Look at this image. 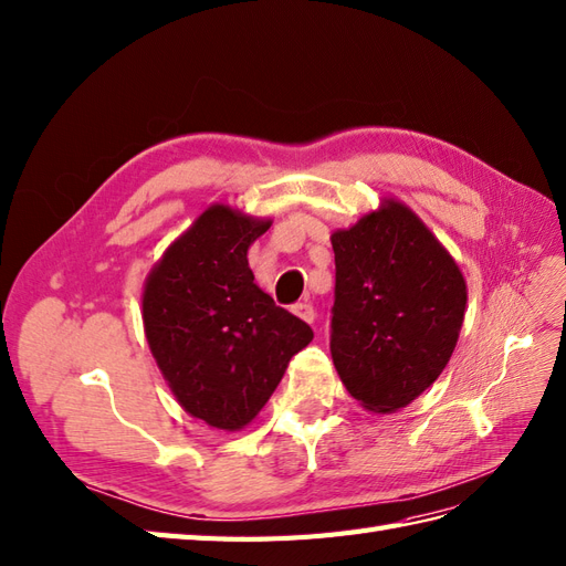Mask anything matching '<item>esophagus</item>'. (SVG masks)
I'll return each mask as SVG.
<instances>
[{
    "label": "esophagus",
    "mask_w": 566,
    "mask_h": 566,
    "mask_svg": "<svg viewBox=\"0 0 566 566\" xmlns=\"http://www.w3.org/2000/svg\"><path fill=\"white\" fill-rule=\"evenodd\" d=\"M292 313L298 315V318L306 321V323H313V321H315V311H313V306L308 304V301H301V304H294V306H292Z\"/></svg>",
    "instance_id": "34e87169"
}]
</instances>
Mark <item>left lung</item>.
<instances>
[{
	"label": "left lung",
	"instance_id": "8db88e82",
	"mask_svg": "<svg viewBox=\"0 0 566 566\" xmlns=\"http://www.w3.org/2000/svg\"><path fill=\"white\" fill-rule=\"evenodd\" d=\"M331 352L371 412H396L446 369L465 313L455 260L410 209L388 202L333 233Z\"/></svg>",
	"mask_w": 566,
	"mask_h": 566
}]
</instances>
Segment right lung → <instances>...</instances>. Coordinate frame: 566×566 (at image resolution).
<instances>
[{
    "label": "right lung",
    "mask_w": 566,
    "mask_h": 566,
    "mask_svg": "<svg viewBox=\"0 0 566 566\" xmlns=\"http://www.w3.org/2000/svg\"><path fill=\"white\" fill-rule=\"evenodd\" d=\"M270 229L214 205L168 248L144 286V331L186 412L235 431L262 410L313 331L253 282L248 248Z\"/></svg>",
    "instance_id": "1"
}]
</instances>
